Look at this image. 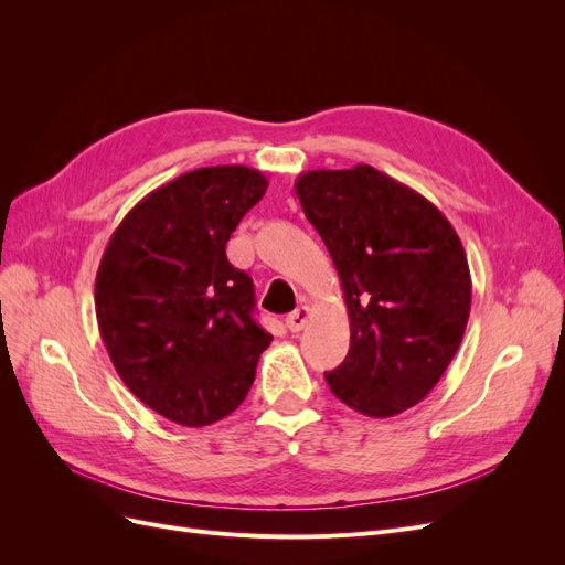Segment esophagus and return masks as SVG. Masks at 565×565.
I'll return each mask as SVG.
<instances>
[{
	"label": "esophagus",
	"mask_w": 565,
	"mask_h": 565,
	"mask_svg": "<svg viewBox=\"0 0 565 565\" xmlns=\"http://www.w3.org/2000/svg\"><path fill=\"white\" fill-rule=\"evenodd\" d=\"M309 318H311V309H309V306H299V309L297 311H292V313H289L287 316V330L289 332H301L303 330V324L306 322H309Z\"/></svg>",
	"instance_id": "esophagus-1"
}]
</instances>
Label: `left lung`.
Returning a JSON list of instances; mask_svg holds the SVG:
<instances>
[{
    "label": "left lung",
    "mask_w": 565,
    "mask_h": 565,
    "mask_svg": "<svg viewBox=\"0 0 565 565\" xmlns=\"http://www.w3.org/2000/svg\"><path fill=\"white\" fill-rule=\"evenodd\" d=\"M295 191L332 256L351 320L349 355L324 380L355 413L398 415L438 384L465 337V247L429 200L370 164L313 169Z\"/></svg>",
    "instance_id": "left-lung-1"
}]
</instances>
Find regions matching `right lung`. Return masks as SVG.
Listing matches in <instances>:
<instances>
[{
    "label": "right lung",
    "instance_id": "obj_1",
    "mask_svg": "<svg viewBox=\"0 0 565 565\" xmlns=\"http://www.w3.org/2000/svg\"><path fill=\"white\" fill-rule=\"evenodd\" d=\"M268 181L243 164L200 167L122 218L96 273V320L136 398L181 426H207L247 396L270 334L254 285L226 256Z\"/></svg>",
    "mask_w": 565,
    "mask_h": 565
}]
</instances>
